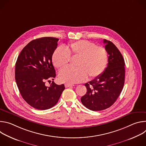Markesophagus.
I'll list each match as a JSON object with an SVG mask.
<instances>
[{
    "label": "esophagus",
    "instance_id": "1",
    "mask_svg": "<svg viewBox=\"0 0 146 146\" xmlns=\"http://www.w3.org/2000/svg\"><path fill=\"white\" fill-rule=\"evenodd\" d=\"M73 85H72V84H65V87L66 88H68V87H73Z\"/></svg>",
    "mask_w": 146,
    "mask_h": 146
}]
</instances>
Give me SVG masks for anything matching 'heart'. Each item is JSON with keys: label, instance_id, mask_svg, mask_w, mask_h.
<instances>
[{"label": "heart", "instance_id": "1", "mask_svg": "<svg viewBox=\"0 0 146 146\" xmlns=\"http://www.w3.org/2000/svg\"><path fill=\"white\" fill-rule=\"evenodd\" d=\"M71 56L78 58L77 68H66L59 73V80L68 84L84 81L87 76L94 78L102 73L106 67L108 54L106 50L88 40H79L66 46L58 47L52 55L54 65L58 69L68 66Z\"/></svg>", "mask_w": 146, "mask_h": 146}]
</instances>
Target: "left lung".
I'll return each instance as SVG.
<instances>
[{"instance_id": "8db88e82", "label": "left lung", "mask_w": 146, "mask_h": 146, "mask_svg": "<svg viewBox=\"0 0 146 146\" xmlns=\"http://www.w3.org/2000/svg\"><path fill=\"white\" fill-rule=\"evenodd\" d=\"M108 56V66L94 80L85 84L87 93L81 97L82 105L92 111L106 109L112 106L124 85L125 62L122 54L110 41L104 39Z\"/></svg>"}]
</instances>
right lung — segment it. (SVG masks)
<instances>
[{
	"instance_id": "right-lung-1",
	"label": "right lung",
	"mask_w": 146,
	"mask_h": 146,
	"mask_svg": "<svg viewBox=\"0 0 146 146\" xmlns=\"http://www.w3.org/2000/svg\"><path fill=\"white\" fill-rule=\"evenodd\" d=\"M59 39L45 37L29 42L18 56L15 69L17 87L23 99L30 106L38 110H46L55 106L65 90L64 84L57 85L54 80L55 70L52 56Z\"/></svg>"
}]
</instances>
